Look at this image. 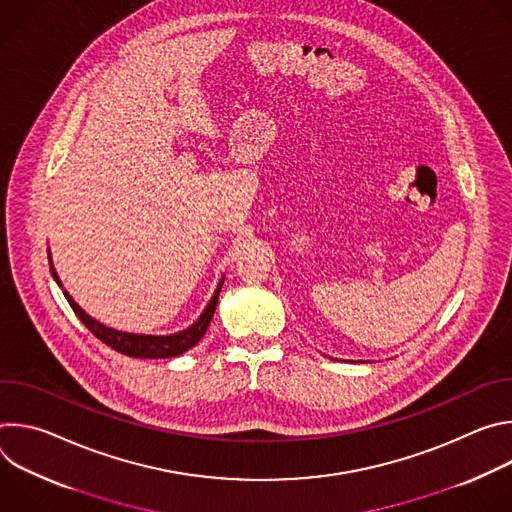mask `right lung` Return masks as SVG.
I'll return each instance as SVG.
<instances>
[{
	"instance_id": "1",
	"label": "right lung",
	"mask_w": 512,
	"mask_h": 512,
	"mask_svg": "<svg viewBox=\"0 0 512 512\" xmlns=\"http://www.w3.org/2000/svg\"><path fill=\"white\" fill-rule=\"evenodd\" d=\"M48 261H50V255H48ZM52 265V261H50ZM52 269V275L56 279V283L60 285V279ZM221 287H223V281L218 283V289L214 291L212 300L208 302L206 310L202 312V316L188 328V330H182L178 334H170V336H145V334H127V332H119V330H113V328H107L103 324H99L97 320H93L89 314H85L77 302H72V298L64 291V298L68 300L70 308L75 310V314L79 316V320L93 332V336H97L101 342H105L107 346H111L113 350L125 354V356H133V358H172V356H178L182 352H186L188 348H192L206 332L210 320H212V314L216 310V302H218V294H221Z\"/></svg>"
}]
</instances>
